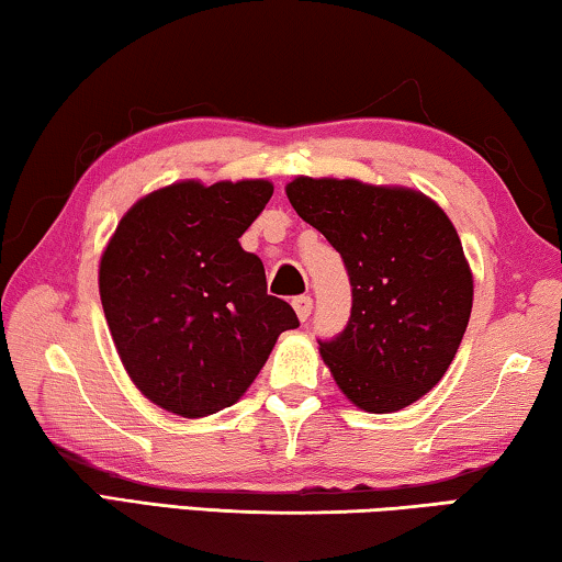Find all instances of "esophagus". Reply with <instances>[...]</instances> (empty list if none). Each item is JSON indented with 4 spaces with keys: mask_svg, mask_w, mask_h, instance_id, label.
Returning <instances> with one entry per match:
<instances>
[{
    "mask_svg": "<svg viewBox=\"0 0 562 562\" xmlns=\"http://www.w3.org/2000/svg\"><path fill=\"white\" fill-rule=\"evenodd\" d=\"M292 307H295V313H297L300 321L305 323L307 317H310V313H313V297H307V295H300V297L292 300Z\"/></svg>",
    "mask_w": 562,
    "mask_h": 562,
    "instance_id": "esophagus-1",
    "label": "esophagus"
}]
</instances>
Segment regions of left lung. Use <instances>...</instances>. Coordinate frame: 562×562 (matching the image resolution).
Masks as SVG:
<instances>
[{
	"label": "left lung",
	"instance_id": "left-lung-1",
	"mask_svg": "<svg viewBox=\"0 0 562 562\" xmlns=\"http://www.w3.org/2000/svg\"><path fill=\"white\" fill-rule=\"evenodd\" d=\"M290 204L338 249L353 307L323 363L350 404L393 414L426 396L454 361L474 278L437 201L408 187L295 176Z\"/></svg>",
	"mask_w": 562,
	"mask_h": 562
}]
</instances>
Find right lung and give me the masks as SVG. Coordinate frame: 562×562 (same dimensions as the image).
Wrapping results in <instances>:
<instances>
[{"mask_svg":"<svg viewBox=\"0 0 562 562\" xmlns=\"http://www.w3.org/2000/svg\"><path fill=\"white\" fill-rule=\"evenodd\" d=\"M272 181H176L140 196L100 255L98 288L121 363L164 412L204 418L245 396L280 333L297 328L241 249Z\"/></svg>","mask_w":562,"mask_h":562,"instance_id":"add662e5","label":"right lung"}]
</instances>
